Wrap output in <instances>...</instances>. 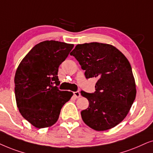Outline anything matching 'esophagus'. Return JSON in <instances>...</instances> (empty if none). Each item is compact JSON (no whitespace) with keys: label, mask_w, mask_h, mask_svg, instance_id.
<instances>
[{"label":"esophagus","mask_w":153,"mask_h":153,"mask_svg":"<svg viewBox=\"0 0 153 153\" xmlns=\"http://www.w3.org/2000/svg\"><path fill=\"white\" fill-rule=\"evenodd\" d=\"M73 94H74V96L75 97V98H79V97H81L80 93L78 91H74V92H73Z\"/></svg>","instance_id":"esophagus-1"}]
</instances>
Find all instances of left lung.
I'll list each match as a JSON object with an SVG mask.
<instances>
[{
    "mask_svg": "<svg viewBox=\"0 0 153 153\" xmlns=\"http://www.w3.org/2000/svg\"><path fill=\"white\" fill-rule=\"evenodd\" d=\"M70 54L85 71V78L98 79L94 92L80 91L89 101V107L81 111L82 120L97 131L115 127L125 119L136 98L129 61L115 47L99 42L77 45Z\"/></svg>",
    "mask_w": 153,
    "mask_h": 153,
    "instance_id": "left-lung-1",
    "label": "left lung"
}]
</instances>
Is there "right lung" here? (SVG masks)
Instances as JSON below:
<instances>
[{
    "instance_id": "right-lung-1",
    "label": "right lung",
    "mask_w": 153,
    "mask_h": 153,
    "mask_svg": "<svg viewBox=\"0 0 153 153\" xmlns=\"http://www.w3.org/2000/svg\"><path fill=\"white\" fill-rule=\"evenodd\" d=\"M73 46L55 40L41 42L18 66L15 76L17 107L24 119L36 128L56 123L63 105L73 96L71 91L59 89L57 74Z\"/></svg>"
}]
</instances>
